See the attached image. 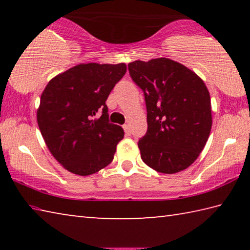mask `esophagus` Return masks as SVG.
Returning a JSON list of instances; mask_svg holds the SVG:
<instances>
[{
	"mask_svg": "<svg viewBox=\"0 0 250 250\" xmlns=\"http://www.w3.org/2000/svg\"><path fill=\"white\" fill-rule=\"evenodd\" d=\"M124 130H125V132L126 133V134H129L131 131H130V126H129V125H124Z\"/></svg>",
	"mask_w": 250,
	"mask_h": 250,
	"instance_id": "esophagus-1",
	"label": "esophagus"
}]
</instances>
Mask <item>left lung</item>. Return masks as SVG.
I'll list each match as a JSON object with an SVG mask.
<instances>
[{
	"instance_id": "left-lung-1",
	"label": "left lung",
	"mask_w": 250,
	"mask_h": 250,
	"mask_svg": "<svg viewBox=\"0 0 250 250\" xmlns=\"http://www.w3.org/2000/svg\"><path fill=\"white\" fill-rule=\"evenodd\" d=\"M133 82L145 92L146 134L138 143L147 167L174 174L194 163L211 129L210 96L203 79L166 57L128 65Z\"/></svg>"
}]
</instances>
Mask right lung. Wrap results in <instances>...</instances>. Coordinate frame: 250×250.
<instances>
[{
	"mask_svg": "<svg viewBox=\"0 0 250 250\" xmlns=\"http://www.w3.org/2000/svg\"><path fill=\"white\" fill-rule=\"evenodd\" d=\"M125 71V62L79 64L55 76L42 92L37 124L49 152L67 171L87 176L111 163L125 132L109 122L105 100Z\"/></svg>",
	"mask_w": 250,
	"mask_h": 250,
	"instance_id": "right-lung-1",
	"label": "right lung"
}]
</instances>
